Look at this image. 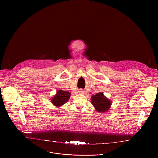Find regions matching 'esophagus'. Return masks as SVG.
Returning a JSON list of instances; mask_svg holds the SVG:
<instances>
[{
	"mask_svg": "<svg viewBox=\"0 0 158 158\" xmlns=\"http://www.w3.org/2000/svg\"><path fill=\"white\" fill-rule=\"evenodd\" d=\"M79 93H80V94H85V91H84V90H82V89H80L79 91Z\"/></svg>",
	"mask_w": 158,
	"mask_h": 158,
	"instance_id": "esophagus-1",
	"label": "esophagus"
}]
</instances>
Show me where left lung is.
<instances>
[{"instance_id": "obj_1", "label": "left lung", "mask_w": 158, "mask_h": 158, "mask_svg": "<svg viewBox=\"0 0 158 158\" xmlns=\"http://www.w3.org/2000/svg\"><path fill=\"white\" fill-rule=\"evenodd\" d=\"M91 102L96 110L99 112H107L111 106V101L105 97L102 93H99L92 96Z\"/></svg>"}]
</instances>
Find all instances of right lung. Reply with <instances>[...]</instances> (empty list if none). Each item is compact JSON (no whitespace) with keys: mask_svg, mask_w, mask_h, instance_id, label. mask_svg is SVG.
<instances>
[{"mask_svg":"<svg viewBox=\"0 0 158 158\" xmlns=\"http://www.w3.org/2000/svg\"><path fill=\"white\" fill-rule=\"evenodd\" d=\"M71 96V93L68 91L59 90L56 95L52 98L51 102L56 107H60L68 101Z\"/></svg>","mask_w":158,"mask_h":158,"instance_id":"1","label":"right lung"}]
</instances>
